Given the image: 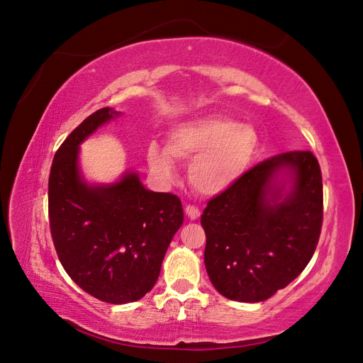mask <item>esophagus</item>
Here are the masks:
<instances>
[{"instance_id": "esophagus-1", "label": "esophagus", "mask_w": 363, "mask_h": 363, "mask_svg": "<svg viewBox=\"0 0 363 363\" xmlns=\"http://www.w3.org/2000/svg\"><path fill=\"white\" fill-rule=\"evenodd\" d=\"M184 212H186V215H188V218H191V219H196L200 216V208L196 207V206H194V204H188L184 207Z\"/></svg>"}]
</instances>
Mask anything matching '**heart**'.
Returning <instances> with one entry per match:
<instances>
[{"instance_id":"obj_1","label":"heart","mask_w":363,"mask_h":363,"mask_svg":"<svg viewBox=\"0 0 363 363\" xmlns=\"http://www.w3.org/2000/svg\"><path fill=\"white\" fill-rule=\"evenodd\" d=\"M259 135L250 124L227 116H206L175 127L167 148L152 144L148 163L157 177L172 180L175 162H194L189 180L204 195L221 194L233 186L255 157Z\"/></svg>"}]
</instances>
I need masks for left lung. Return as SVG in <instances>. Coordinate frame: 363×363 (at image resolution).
Instances as JSON below:
<instances>
[{
  "label": "left lung",
  "instance_id": "1",
  "mask_svg": "<svg viewBox=\"0 0 363 363\" xmlns=\"http://www.w3.org/2000/svg\"><path fill=\"white\" fill-rule=\"evenodd\" d=\"M280 170L293 189L281 197ZM204 263L215 289L244 303L268 300L311 262L323 227V175L311 151H288L244 172L207 201Z\"/></svg>",
  "mask_w": 363,
  "mask_h": 363
}]
</instances>
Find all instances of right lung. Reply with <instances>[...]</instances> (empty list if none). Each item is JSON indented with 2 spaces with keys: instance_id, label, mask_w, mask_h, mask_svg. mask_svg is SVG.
Segmentation results:
<instances>
[{
  "instance_id": "right-lung-1",
  "label": "right lung",
  "mask_w": 363,
  "mask_h": 363,
  "mask_svg": "<svg viewBox=\"0 0 363 363\" xmlns=\"http://www.w3.org/2000/svg\"><path fill=\"white\" fill-rule=\"evenodd\" d=\"M115 115L103 107L63 140L50 171L48 215L54 248L68 276L98 300L125 304L155 286L184 216L177 195L145 189L138 174L108 186L83 182L79 145Z\"/></svg>"
}]
</instances>
